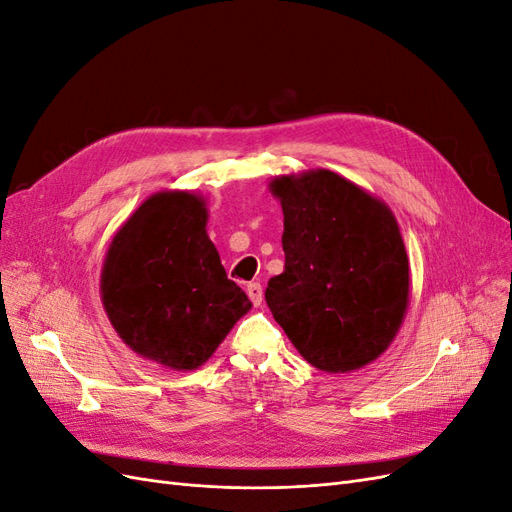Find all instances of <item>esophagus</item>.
<instances>
[{
  "instance_id": "esophagus-1",
  "label": "esophagus",
  "mask_w": 512,
  "mask_h": 512,
  "mask_svg": "<svg viewBox=\"0 0 512 512\" xmlns=\"http://www.w3.org/2000/svg\"><path fill=\"white\" fill-rule=\"evenodd\" d=\"M262 286L258 284V282H252V284H247V297H250V301L254 303V305H260L262 303Z\"/></svg>"
}]
</instances>
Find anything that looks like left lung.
Wrapping results in <instances>:
<instances>
[{
	"label": "left lung",
	"instance_id": "left-lung-1",
	"mask_svg": "<svg viewBox=\"0 0 512 512\" xmlns=\"http://www.w3.org/2000/svg\"><path fill=\"white\" fill-rule=\"evenodd\" d=\"M284 273L269 280L273 318L307 363L350 371L389 348L404 320L410 269L391 209L331 170L277 177Z\"/></svg>",
	"mask_w": 512,
	"mask_h": 512
}]
</instances>
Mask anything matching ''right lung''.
Returning a JSON list of instances; mask_svg holds the SVG:
<instances>
[{"label":"right lung","instance_id":"add662e5","mask_svg":"<svg viewBox=\"0 0 512 512\" xmlns=\"http://www.w3.org/2000/svg\"><path fill=\"white\" fill-rule=\"evenodd\" d=\"M203 198L160 192L119 228L102 269V301L134 352L170 369H196L247 309L207 237Z\"/></svg>","mask_w":512,"mask_h":512}]
</instances>
